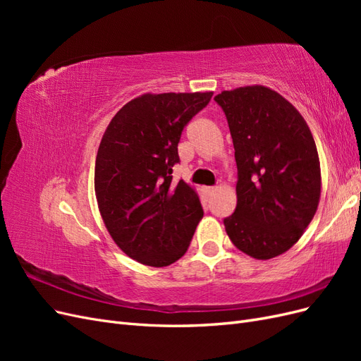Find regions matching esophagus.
<instances>
[{
  "label": "esophagus",
  "mask_w": 361,
  "mask_h": 361,
  "mask_svg": "<svg viewBox=\"0 0 361 361\" xmlns=\"http://www.w3.org/2000/svg\"><path fill=\"white\" fill-rule=\"evenodd\" d=\"M204 190H206V192H207V194H212V192L216 190V187H206Z\"/></svg>",
  "instance_id": "esophagus-1"
}]
</instances>
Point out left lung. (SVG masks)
I'll return each mask as SVG.
<instances>
[{
  "instance_id": "left-lung-1",
  "label": "left lung",
  "mask_w": 361,
  "mask_h": 361,
  "mask_svg": "<svg viewBox=\"0 0 361 361\" xmlns=\"http://www.w3.org/2000/svg\"><path fill=\"white\" fill-rule=\"evenodd\" d=\"M226 114L238 167L236 209L223 223L236 248L271 259L301 238L318 209L321 167L297 108L262 85L214 97Z\"/></svg>"
}]
</instances>
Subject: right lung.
Returning a JSON list of instances; mask_svg holds the SVG:
<instances>
[{
	"mask_svg": "<svg viewBox=\"0 0 361 361\" xmlns=\"http://www.w3.org/2000/svg\"><path fill=\"white\" fill-rule=\"evenodd\" d=\"M207 93L143 94L108 125L94 167L104 223L123 253L167 267L188 250L203 207L182 179L173 183L183 128L209 104Z\"/></svg>",
	"mask_w": 361,
	"mask_h": 361,
	"instance_id": "obj_1",
	"label": "right lung"
}]
</instances>
